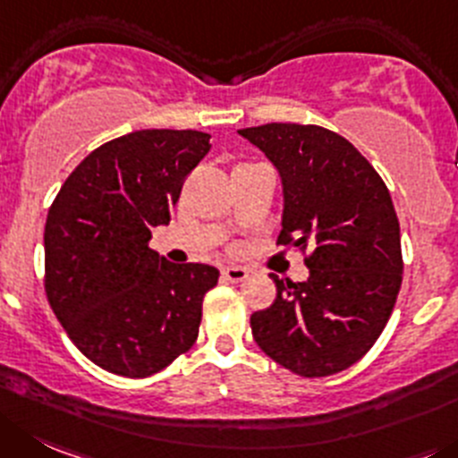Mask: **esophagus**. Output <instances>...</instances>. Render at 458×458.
<instances>
[{
	"label": "esophagus",
	"instance_id": "obj_1",
	"mask_svg": "<svg viewBox=\"0 0 458 458\" xmlns=\"http://www.w3.org/2000/svg\"><path fill=\"white\" fill-rule=\"evenodd\" d=\"M221 276H224V280H228V282H243L246 277H249V268L225 267L224 271H221Z\"/></svg>",
	"mask_w": 458,
	"mask_h": 458
}]
</instances>
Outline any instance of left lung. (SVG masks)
<instances>
[{
  "instance_id": "obj_1",
  "label": "left lung",
  "mask_w": 458,
  "mask_h": 458,
  "mask_svg": "<svg viewBox=\"0 0 458 458\" xmlns=\"http://www.w3.org/2000/svg\"><path fill=\"white\" fill-rule=\"evenodd\" d=\"M282 178L277 243L310 250L305 282L271 273L277 296L250 316L259 348L301 377H327L364 357L403 284L400 224L386 185L339 132L302 123L242 128Z\"/></svg>"
}]
</instances>
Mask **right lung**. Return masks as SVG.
<instances>
[{
	"instance_id": "1",
	"label": "right lung",
	"mask_w": 458,
	"mask_h": 458,
	"mask_svg": "<svg viewBox=\"0 0 458 458\" xmlns=\"http://www.w3.org/2000/svg\"><path fill=\"white\" fill-rule=\"evenodd\" d=\"M209 151L200 131H135L94 148L63 182L45 225V292L76 348L104 370L148 377L199 336L219 271L148 249L187 174Z\"/></svg>"
}]
</instances>
